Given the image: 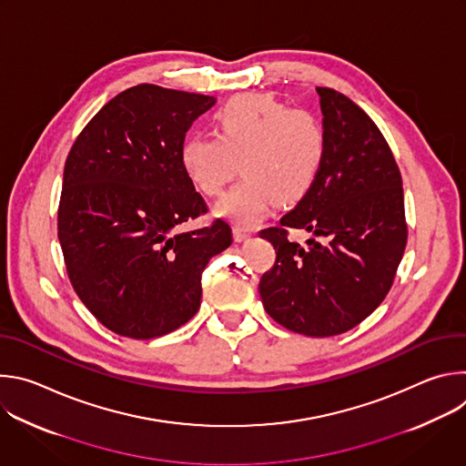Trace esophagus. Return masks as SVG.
Masks as SVG:
<instances>
[{
	"label": "esophagus",
	"mask_w": 466,
	"mask_h": 466,
	"mask_svg": "<svg viewBox=\"0 0 466 466\" xmlns=\"http://www.w3.org/2000/svg\"><path fill=\"white\" fill-rule=\"evenodd\" d=\"M252 234H250V230H245V228H241V227H234V239L236 241H245V239H248Z\"/></svg>",
	"instance_id": "34e87169"
}]
</instances>
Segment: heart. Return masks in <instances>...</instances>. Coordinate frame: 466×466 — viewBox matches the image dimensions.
I'll return each mask as SVG.
<instances>
[{"label": "heart", "instance_id": "b5f03b06", "mask_svg": "<svg viewBox=\"0 0 466 466\" xmlns=\"http://www.w3.org/2000/svg\"><path fill=\"white\" fill-rule=\"evenodd\" d=\"M218 135H191L178 151L187 180L208 197L243 178L216 205V216L239 227L256 225L275 203L295 205L320 177L328 130L319 114L289 108L268 94L232 97L216 114Z\"/></svg>", "mask_w": 466, "mask_h": 466}]
</instances>
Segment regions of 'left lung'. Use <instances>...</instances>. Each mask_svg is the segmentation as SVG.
Wrapping results in <instances>:
<instances>
[{
	"label": "left lung",
	"instance_id": "left-lung-1",
	"mask_svg": "<svg viewBox=\"0 0 466 466\" xmlns=\"http://www.w3.org/2000/svg\"><path fill=\"white\" fill-rule=\"evenodd\" d=\"M328 130L319 180L299 205L265 228L277 261L259 280L265 311L309 338L358 326L389 293L408 241L402 177L374 121L347 96L317 88ZM312 234L306 246L287 228Z\"/></svg>",
	"mask_w": 466,
	"mask_h": 466
}]
</instances>
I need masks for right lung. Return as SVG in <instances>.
Instances as JSON below:
<instances>
[{
  "instance_id": "add662e5",
  "label": "right lung",
  "mask_w": 466,
  "mask_h": 466,
  "mask_svg": "<svg viewBox=\"0 0 466 466\" xmlns=\"http://www.w3.org/2000/svg\"><path fill=\"white\" fill-rule=\"evenodd\" d=\"M214 96L132 86L83 128L64 166L58 241L72 286L114 334L153 339L201 306V271L232 243L230 227H178L207 214L180 167L191 123Z\"/></svg>"
}]
</instances>
